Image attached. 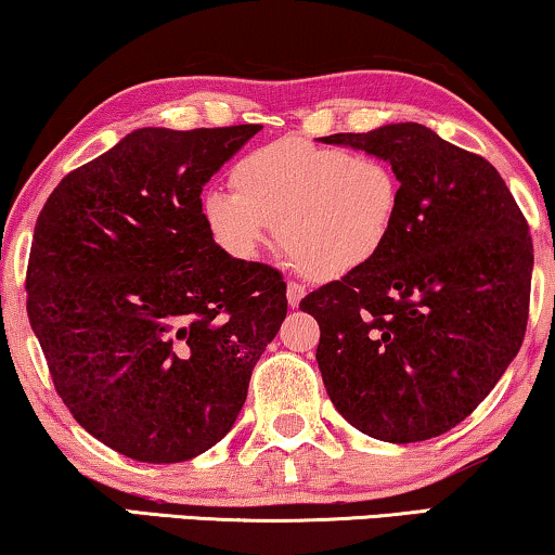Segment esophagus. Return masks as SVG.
I'll list each match as a JSON object with an SVG mask.
<instances>
[{
    "label": "esophagus",
    "instance_id": "1",
    "mask_svg": "<svg viewBox=\"0 0 555 555\" xmlns=\"http://www.w3.org/2000/svg\"><path fill=\"white\" fill-rule=\"evenodd\" d=\"M302 297H305V287L300 283H287V302H291V308H297Z\"/></svg>",
    "mask_w": 555,
    "mask_h": 555
}]
</instances>
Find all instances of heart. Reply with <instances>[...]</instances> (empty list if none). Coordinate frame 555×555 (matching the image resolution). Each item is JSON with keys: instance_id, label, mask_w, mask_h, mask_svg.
Returning a JSON list of instances; mask_svg holds the SVG:
<instances>
[{"instance_id": "heart-1", "label": "heart", "mask_w": 555, "mask_h": 555, "mask_svg": "<svg viewBox=\"0 0 555 555\" xmlns=\"http://www.w3.org/2000/svg\"><path fill=\"white\" fill-rule=\"evenodd\" d=\"M232 192L199 199L207 235L230 260L283 243L302 272L343 278L380 258L396 232L400 180L385 159L302 138L260 144L230 170Z\"/></svg>"}]
</instances>
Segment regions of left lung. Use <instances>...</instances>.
<instances>
[{
	"instance_id": "8db88e82",
	"label": "left lung",
	"mask_w": 555,
	"mask_h": 555,
	"mask_svg": "<svg viewBox=\"0 0 555 555\" xmlns=\"http://www.w3.org/2000/svg\"><path fill=\"white\" fill-rule=\"evenodd\" d=\"M390 163L396 232L380 258L300 302L318 320L333 405L365 436L417 443L465 421L526 335L533 243L495 167L417 122L331 134Z\"/></svg>"
}]
</instances>
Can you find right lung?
<instances>
[{"instance_id":"obj_1","label":"right lung","mask_w":555,"mask_h":555,"mask_svg":"<svg viewBox=\"0 0 555 555\" xmlns=\"http://www.w3.org/2000/svg\"><path fill=\"white\" fill-rule=\"evenodd\" d=\"M260 130L142 127L37 218L27 315L54 388L134 461L182 463L228 436L287 315L283 275L230 260L199 215L205 182Z\"/></svg>"}]
</instances>
